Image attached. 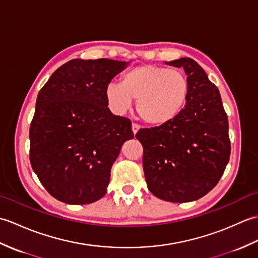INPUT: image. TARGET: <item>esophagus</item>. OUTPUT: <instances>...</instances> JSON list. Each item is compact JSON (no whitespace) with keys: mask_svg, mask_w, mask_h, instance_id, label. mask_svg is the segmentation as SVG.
Here are the masks:
<instances>
[{"mask_svg":"<svg viewBox=\"0 0 258 258\" xmlns=\"http://www.w3.org/2000/svg\"><path fill=\"white\" fill-rule=\"evenodd\" d=\"M139 130H140V126L138 124H132V131H133L134 135L139 132Z\"/></svg>","mask_w":258,"mask_h":258,"instance_id":"1","label":"esophagus"}]
</instances>
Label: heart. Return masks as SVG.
<instances>
[{"label": "heart", "mask_w": 258, "mask_h": 258, "mask_svg": "<svg viewBox=\"0 0 258 258\" xmlns=\"http://www.w3.org/2000/svg\"><path fill=\"white\" fill-rule=\"evenodd\" d=\"M189 85L179 70L144 64L126 72L122 83H109L105 97L116 114L127 112L132 100L144 123L161 126L172 122L182 112L188 97Z\"/></svg>", "instance_id": "heart-1"}]
</instances>
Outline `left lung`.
Segmentation results:
<instances>
[{
    "label": "left lung",
    "mask_w": 258,
    "mask_h": 258,
    "mask_svg": "<svg viewBox=\"0 0 258 258\" xmlns=\"http://www.w3.org/2000/svg\"><path fill=\"white\" fill-rule=\"evenodd\" d=\"M165 64L183 68L189 85L184 108L172 122L142 128L143 169L153 195L172 203L201 199L215 187L231 155L228 119L220 91L194 59Z\"/></svg>",
    "instance_id": "8db88e82"
}]
</instances>
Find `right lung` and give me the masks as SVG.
<instances>
[{
    "mask_svg": "<svg viewBox=\"0 0 258 258\" xmlns=\"http://www.w3.org/2000/svg\"><path fill=\"white\" fill-rule=\"evenodd\" d=\"M128 63L71 59L38 93L30 161L54 199L83 205L105 195L113 163L125 142L134 138L131 120L109 111L105 89Z\"/></svg>",
    "mask_w": 258,
    "mask_h": 258,
    "instance_id": "right-lung-1",
    "label": "right lung"
}]
</instances>
